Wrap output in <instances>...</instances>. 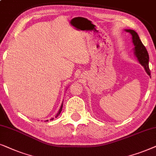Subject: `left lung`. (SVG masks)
Wrapping results in <instances>:
<instances>
[{"label":"left lung","mask_w":156,"mask_h":156,"mask_svg":"<svg viewBox=\"0 0 156 156\" xmlns=\"http://www.w3.org/2000/svg\"><path fill=\"white\" fill-rule=\"evenodd\" d=\"M124 30L126 32H127V33H129L131 35L132 42H133L134 45V55H135L136 58H137L138 61L139 62V63L144 67L146 73L148 74V75H150V69H149L148 67L149 55L146 48H145V46L143 44L142 42L140 41L139 38V36L138 35L137 33H136L135 30L131 29H125Z\"/></svg>","instance_id":"left-lung-1"}]
</instances>
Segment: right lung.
Here are the masks:
<instances>
[{"label": "right lung", "mask_w": 156, "mask_h": 156, "mask_svg": "<svg viewBox=\"0 0 156 156\" xmlns=\"http://www.w3.org/2000/svg\"><path fill=\"white\" fill-rule=\"evenodd\" d=\"M62 106H63V101H62V105H61V106H60V108H59V112H57V115H56V116H55V118H57V117L58 116L59 114H60V113H61V112H62ZM53 119H54V118H52V119H50V120H53ZM48 121V120H47V121Z\"/></svg>", "instance_id": "1"}]
</instances>
